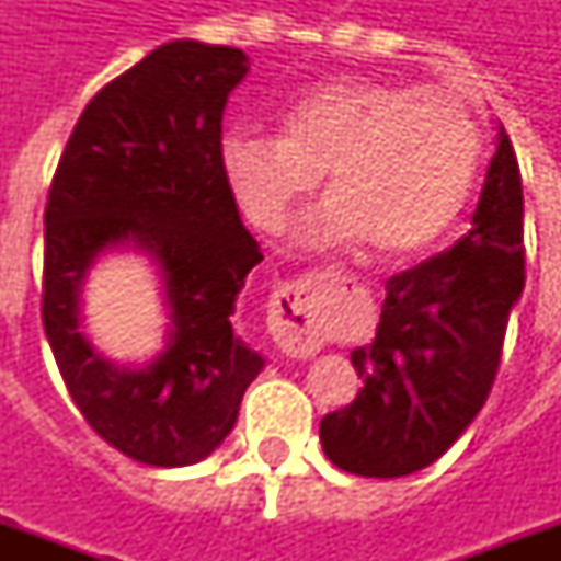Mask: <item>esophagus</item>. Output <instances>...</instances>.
<instances>
[{
  "label": "esophagus",
  "mask_w": 561,
  "mask_h": 561,
  "mask_svg": "<svg viewBox=\"0 0 561 561\" xmlns=\"http://www.w3.org/2000/svg\"><path fill=\"white\" fill-rule=\"evenodd\" d=\"M336 279L316 276L285 285L273 300V333L282 352L291 357H312L324 345L330 304H333Z\"/></svg>",
  "instance_id": "esophagus-1"
}]
</instances>
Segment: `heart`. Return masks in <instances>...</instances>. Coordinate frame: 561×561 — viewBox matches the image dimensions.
I'll list each match as a JSON object with an SVG mask.
<instances>
[{
  "mask_svg": "<svg viewBox=\"0 0 561 561\" xmlns=\"http://www.w3.org/2000/svg\"><path fill=\"white\" fill-rule=\"evenodd\" d=\"M219 159L261 231H282L328 173L330 197L304 219L300 243L321 252L369 243L400 261L433 249L459 219L481 128L457 92L340 78L304 92L282 114V135H228Z\"/></svg>",
  "mask_w": 561,
  "mask_h": 561,
  "instance_id": "1",
  "label": "heart"
}]
</instances>
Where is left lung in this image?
<instances>
[{"mask_svg": "<svg viewBox=\"0 0 561 561\" xmlns=\"http://www.w3.org/2000/svg\"><path fill=\"white\" fill-rule=\"evenodd\" d=\"M523 282V183L499 126L469 233L385 285L376 340L352 352L364 388L318 430L330 462L364 478L433 466L490 397Z\"/></svg>", "mask_w": 561, "mask_h": 561, "instance_id": "8db88e82", "label": "left lung"}]
</instances>
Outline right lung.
Listing matches in <instances>:
<instances>
[{
	"mask_svg": "<svg viewBox=\"0 0 561 561\" xmlns=\"http://www.w3.org/2000/svg\"><path fill=\"white\" fill-rule=\"evenodd\" d=\"M249 75L237 47L176 38L107 83L80 114L44 209V333L71 400L107 445L176 469L237 423L264 357L233 328L264 261L221 171V114ZM116 251L160 276L165 345L119 365L82 330V288Z\"/></svg>",
	"mask_w": 561,
	"mask_h": 561,
	"instance_id": "obj_1",
	"label": "right lung"
}]
</instances>
